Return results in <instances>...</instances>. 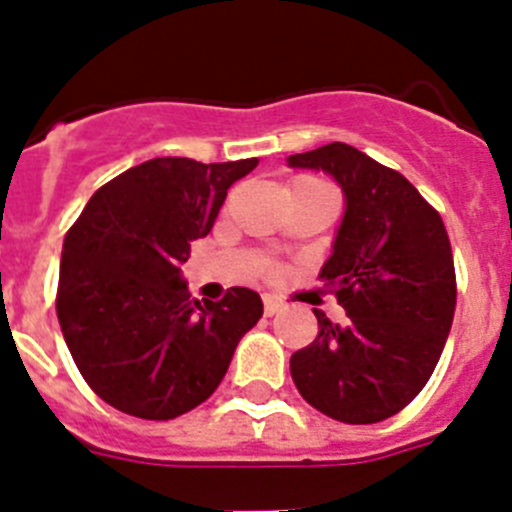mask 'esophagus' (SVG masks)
Wrapping results in <instances>:
<instances>
[{
    "mask_svg": "<svg viewBox=\"0 0 512 512\" xmlns=\"http://www.w3.org/2000/svg\"><path fill=\"white\" fill-rule=\"evenodd\" d=\"M284 302L279 300L277 295H264V312L266 315H277L279 310H282Z\"/></svg>",
    "mask_w": 512,
    "mask_h": 512,
    "instance_id": "1",
    "label": "esophagus"
}]
</instances>
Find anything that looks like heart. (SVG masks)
Masks as SVG:
<instances>
[{
	"label": "heart",
	"mask_w": 512,
	"mask_h": 512,
	"mask_svg": "<svg viewBox=\"0 0 512 512\" xmlns=\"http://www.w3.org/2000/svg\"><path fill=\"white\" fill-rule=\"evenodd\" d=\"M302 182H315V179H302Z\"/></svg>",
	"instance_id": "obj_1"
}]
</instances>
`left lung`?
Listing matches in <instances>:
<instances>
[{
	"instance_id": "1",
	"label": "left lung",
	"mask_w": 512,
	"mask_h": 512,
	"mask_svg": "<svg viewBox=\"0 0 512 512\" xmlns=\"http://www.w3.org/2000/svg\"><path fill=\"white\" fill-rule=\"evenodd\" d=\"M343 189V220L320 269L346 325L315 310L318 338L289 359L300 395L351 425L400 413L425 387L449 338L456 274L449 233L418 189L346 143L287 158Z\"/></svg>"
}]
</instances>
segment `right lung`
Returning <instances> with one entry per match:
<instances>
[{
  "instance_id": "add662e5",
  "label": "right lung",
  "mask_w": 512,
  "mask_h": 512,
  "mask_svg": "<svg viewBox=\"0 0 512 512\" xmlns=\"http://www.w3.org/2000/svg\"><path fill=\"white\" fill-rule=\"evenodd\" d=\"M256 164L151 158L99 187L66 233L58 323L81 377L107 405L171 420L223 382L264 305L246 287L192 302L182 264L192 241L212 230L228 189Z\"/></svg>"
}]
</instances>
